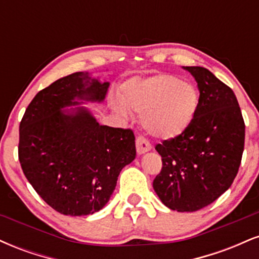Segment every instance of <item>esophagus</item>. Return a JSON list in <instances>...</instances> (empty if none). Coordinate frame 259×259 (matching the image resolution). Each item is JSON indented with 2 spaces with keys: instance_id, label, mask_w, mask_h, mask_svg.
Instances as JSON below:
<instances>
[{
  "instance_id": "obj_1",
  "label": "esophagus",
  "mask_w": 259,
  "mask_h": 259,
  "mask_svg": "<svg viewBox=\"0 0 259 259\" xmlns=\"http://www.w3.org/2000/svg\"><path fill=\"white\" fill-rule=\"evenodd\" d=\"M150 150H151L150 142H148L145 138H142V136H138V138H136V151H138V153L139 154L146 153Z\"/></svg>"
}]
</instances>
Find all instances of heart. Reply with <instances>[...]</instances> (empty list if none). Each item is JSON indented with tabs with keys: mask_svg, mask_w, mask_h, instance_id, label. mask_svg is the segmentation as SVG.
<instances>
[{
	"mask_svg": "<svg viewBox=\"0 0 259 259\" xmlns=\"http://www.w3.org/2000/svg\"><path fill=\"white\" fill-rule=\"evenodd\" d=\"M120 100L113 102L123 117L130 111L141 114L145 130L158 139H175L194 123L200 107V92L191 82L168 74L130 79L123 85Z\"/></svg>",
	"mask_w": 259,
	"mask_h": 259,
	"instance_id": "heart-1",
	"label": "heart"
}]
</instances>
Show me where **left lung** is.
I'll return each mask as SVG.
<instances>
[{
    "label": "left lung",
    "instance_id": "obj_1",
    "mask_svg": "<svg viewBox=\"0 0 259 259\" xmlns=\"http://www.w3.org/2000/svg\"><path fill=\"white\" fill-rule=\"evenodd\" d=\"M200 91V107L183 135L156 146L163 167L153 180L160 201L178 212H195L231 186L245 145V121L234 91L203 67H184Z\"/></svg>",
    "mask_w": 259,
    "mask_h": 259
}]
</instances>
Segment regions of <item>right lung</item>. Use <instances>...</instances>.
I'll return each mask as SVG.
<instances>
[{
    "mask_svg": "<svg viewBox=\"0 0 259 259\" xmlns=\"http://www.w3.org/2000/svg\"><path fill=\"white\" fill-rule=\"evenodd\" d=\"M108 88V81L89 73H73L37 92L20 121L23 173L40 197L64 215L102 209L120 170L135 159L133 130L100 125L86 107L64 109L102 102Z\"/></svg>",
    "mask_w": 259,
    "mask_h": 259,
    "instance_id": "1",
    "label": "right lung"
}]
</instances>
